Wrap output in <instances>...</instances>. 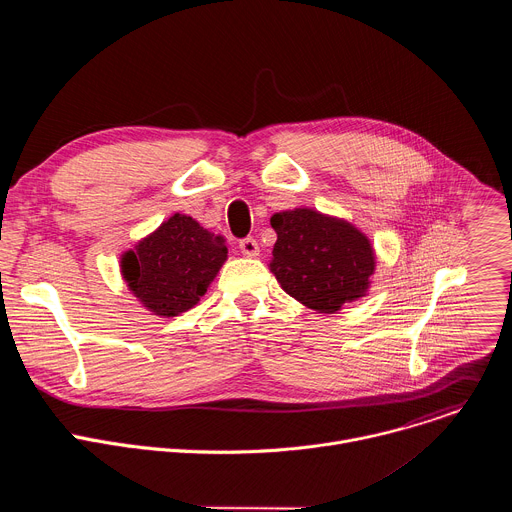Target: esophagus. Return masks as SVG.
<instances>
[{
	"label": "esophagus",
	"mask_w": 512,
	"mask_h": 512,
	"mask_svg": "<svg viewBox=\"0 0 512 512\" xmlns=\"http://www.w3.org/2000/svg\"><path fill=\"white\" fill-rule=\"evenodd\" d=\"M239 249H241V253L243 255H247V257H257L259 255V243L255 241V239H243L241 243H239Z\"/></svg>",
	"instance_id": "34e87169"
}]
</instances>
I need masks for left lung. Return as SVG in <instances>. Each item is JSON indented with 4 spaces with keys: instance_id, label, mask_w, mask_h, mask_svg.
Here are the masks:
<instances>
[{
    "instance_id": "left-lung-1",
    "label": "left lung",
    "mask_w": 512,
    "mask_h": 512,
    "mask_svg": "<svg viewBox=\"0 0 512 512\" xmlns=\"http://www.w3.org/2000/svg\"><path fill=\"white\" fill-rule=\"evenodd\" d=\"M277 233L269 271L285 294L336 314L369 294L377 269L371 239L340 216L302 206L271 216Z\"/></svg>"
}]
</instances>
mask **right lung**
<instances>
[{
  "mask_svg": "<svg viewBox=\"0 0 512 512\" xmlns=\"http://www.w3.org/2000/svg\"><path fill=\"white\" fill-rule=\"evenodd\" d=\"M225 241L188 214H172L119 257L121 277L137 302L160 318L194 308L227 261Z\"/></svg>",
  "mask_w": 512,
  "mask_h": 512,
  "instance_id": "add662e5",
  "label": "right lung"
}]
</instances>
